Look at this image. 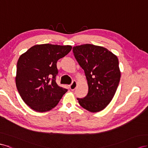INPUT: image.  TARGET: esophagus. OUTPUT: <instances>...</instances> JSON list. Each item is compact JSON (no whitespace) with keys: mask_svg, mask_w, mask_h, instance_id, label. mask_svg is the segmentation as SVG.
Instances as JSON below:
<instances>
[{"mask_svg":"<svg viewBox=\"0 0 148 148\" xmlns=\"http://www.w3.org/2000/svg\"><path fill=\"white\" fill-rule=\"evenodd\" d=\"M77 85H78L77 82L76 81H74L73 82H72V84H71V85L69 86L70 89H71V90H75V88L77 87Z\"/></svg>","mask_w":148,"mask_h":148,"instance_id":"34e87169","label":"esophagus"}]
</instances>
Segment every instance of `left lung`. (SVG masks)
<instances>
[{"mask_svg":"<svg viewBox=\"0 0 148 148\" xmlns=\"http://www.w3.org/2000/svg\"><path fill=\"white\" fill-rule=\"evenodd\" d=\"M73 53L85 73L88 94L77 99L82 107L92 113L102 110L115 94L121 77L116 55L102 46L85 44L74 46Z\"/></svg>","mask_w":148,"mask_h":148,"instance_id":"1","label":"left lung"}]
</instances>
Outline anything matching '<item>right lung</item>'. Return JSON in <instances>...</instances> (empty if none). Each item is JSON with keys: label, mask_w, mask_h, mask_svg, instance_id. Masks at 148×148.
I'll list each match as a JSON object with an SVG mask.
<instances>
[{"label": "right lung", "mask_w": 148, "mask_h": 148, "mask_svg": "<svg viewBox=\"0 0 148 148\" xmlns=\"http://www.w3.org/2000/svg\"><path fill=\"white\" fill-rule=\"evenodd\" d=\"M71 49L70 45H36L20 56L16 86L22 100L32 109L48 112L56 106L67 91L56 82V63Z\"/></svg>", "instance_id": "1"}]
</instances>
